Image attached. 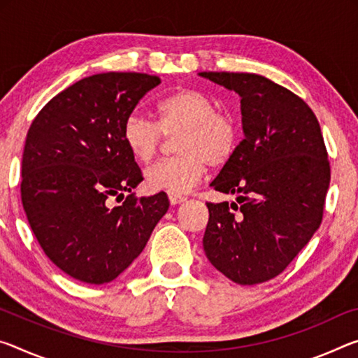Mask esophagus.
Wrapping results in <instances>:
<instances>
[{"instance_id": "obj_1", "label": "esophagus", "mask_w": 358, "mask_h": 358, "mask_svg": "<svg viewBox=\"0 0 358 358\" xmlns=\"http://www.w3.org/2000/svg\"><path fill=\"white\" fill-rule=\"evenodd\" d=\"M169 201L170 203H173V206H177V203H181L186 201L185 196H180V194H172V192H169Z\"/></svg>"}]
</instances>
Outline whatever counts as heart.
<instances>
[{"label": "heart", "instance_id": "b5f03b06", "mask_svg": "<svg viewBox=\"0 0 358 358\" xmlns=\"http://www.w3.org/2000/svg\"><path fill=\"white\" fill-rule=\"evenodd\" d=\"M157 121L132 113L122 126L124 145L135 161L148 164L175 137L177 156L155 164L145 173L151 191L185 194L199 183L207 166L221 169L232 161L241 143V127L228 111L217 110L215 100L197 89L183 87L156 105Z\"/></svg>", "mask_w": 358, "mask_h": 358}]
</instances>
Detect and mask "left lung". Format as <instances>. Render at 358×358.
Here are the masks:
<instances>
[{
	"mask_svg": "<svg viewBox=\"0 0 358 358\" xmlns=\"http://www.w3.org/2000/svg\"><path fill=\"white\" fill-rule=\"evenodd\" d=\"M201 76L241 95L245 134L210 185L239 203L207 202L203 250L232 282L263 283L285 271L322 223L330 185L325 141L309 105L271 79L226 71Z\"/></svg>",
	"mask_w": 358,
	"mask_h": 358,
	"instance_id": "1",
	"label": "left lung"
}]
</instances>
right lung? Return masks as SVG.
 <instances>
[{"label": "right lung", "instance_id": "right-lung-1", "mask_svg": "<svg viewBox=\"0 0 358 358\" xmlns=\"http://www.w3.org/2000/svg\"><path fill=\"white\" fill-rule=\"evenodd\" d=\"M157 84L146 73L84 78L49 100L28 129L22 203L43 252L73 279H116L169 210L166 192L135 196L143 175L122 140L126 117ZM111 196L123 203L111 208Z\"/></svg>", "mask_w": 358, "mask_h": 358}]
</instances>
